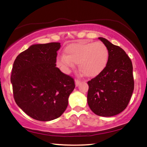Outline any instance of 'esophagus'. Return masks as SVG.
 Wrapping results in <instances>:
<instances>
[{"label":"esophagus","instance_id":"obj_1","mask_svg":"<svg viewBox=\"0 0 147 147\" xmlns=\"http://www.w3.org/2000/svg\"><path fill=\"white\" fill-rule=\"evenodd\" d=\"M80 84V81L78 80H75V85H76V86H78Z\"/></svg>","mask_w":147,"mask_h":147}]
</instances>
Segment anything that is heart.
Wrapping results in <instances>:
<instances>
[{"instance_id":"obj_1","label":"heart","mask_w":147,"mask_h":147,"mask_svg":"<svg viewBox=\"0 0 147 147\" xmlns=\"http://www.w3.org/2000/svg\"><path fill=\"white\" fill-rule=\"evenodd\" d=\"M65 56L58 59L57 64L64 73H68L74 63L79 65V69L88 77H95L100 74L107 65L109 51L100 42L82 41L67 46Z\"/></svg>"}]
</instances>
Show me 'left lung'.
Masks as SVG:
<instances>
[{
	"mask_svg": "<svg viewBox=\"0 0 147 147\" xmlns=\"http://www.w3.org/2000/svg\"><path fill=\"white\" fill-rule=\"evenodd\" d=\"M98 39L108 49L109 59L104 71L88 82V103L96 115L111 117L121 113L130 102L134 89L133 66L123 49Z\"/></svg>",
	"mask_w": 147,
	"mask_h": 147,
	"instance_id": "1",
	"label": "left lung"
}]
</instances>
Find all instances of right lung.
<instances>
[{
  "label": "right lung",
  "mask_w": 147,
  "mask_h": 147,
  "mask_svg": "<svg viewBox=\"0 0 147 147\" xmlns=\"http://www.w3.org/2000/svg\"><path fill=\"white\" fill-rule=\"evenodd\" d=\"M59 43L33 45L15 59L11 74L13 98L30 117L41 121L58 118L75 88L73 78L56 67Z\"/></svg>",
  "instance_id": "obj_1"
}]
</instances>
